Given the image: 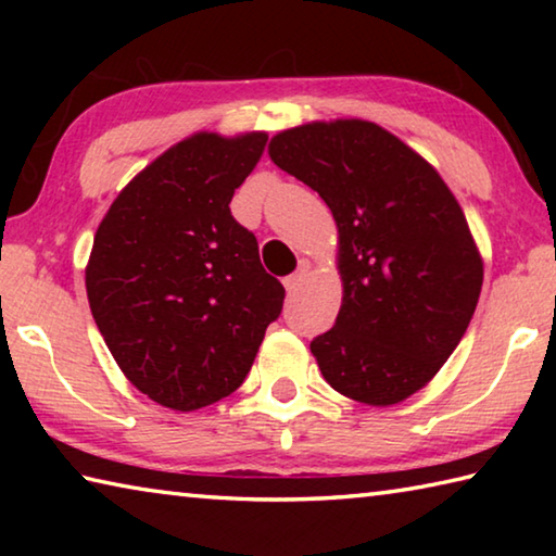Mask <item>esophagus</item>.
I'll use <instances>...</instances> for the list:
<instances>
[{"label": "esophagus", "instance_id": "obj_1", "mask_svg": "<svg viewBox=\"0 0 556 556\" xmlns=\"http://www.w3.org/2000/svg\"><path fill=\"white\" fill-rule=\"evenodd\" d=\"M308 269H312V265H308V260H301L294 275H289V277L285 279V287H287L289 294H291V291H296L301 285H304V279H306V275H308Z\"/></svg>", "mask_w": 556, "mask_h": 556}]
</instances>
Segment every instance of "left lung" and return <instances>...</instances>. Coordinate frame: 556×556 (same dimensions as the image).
<instances>
[{
  "mask_svg": "<svg viewBox=\"0 0 556 556\" xmlns=\"http://www.w3.org/2000/svg\"><path fill=\"white\" fill-rule=\"evenodd\" d=\"M269 156L314 188L338 225L343 304L312 341L326 382L372 407L407 400L456 351L481 296L483 262L458 201L372 122L279 131Z\"/></svg>",
  "mask_w": 556,
  "mask_h": 556,
  "instance_id": "obj_1",
  "label": "left lung"
}]
</instances>
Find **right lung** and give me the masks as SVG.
Returning a JSON list of instances; mask_svg holds the SVG:
<instances>
[{
  "label": "right lung",
  "mask_w": 556,
  "mask_h": 556,
  "mask_svg": "<svg viewBox=\"0 0 556 556\" xmlns=\"http://www.w3.org/2000/svg\"><path fill=\"white\" fill-rule=\"evenodd\" d=\"M265 144L262 131L184 139L122 188L92 242V318L127 380L176 412L238 390L281 314L285 287L230 213Z\"/></svg>",
  "instance_id": "add662e5"
}]
</instances>
